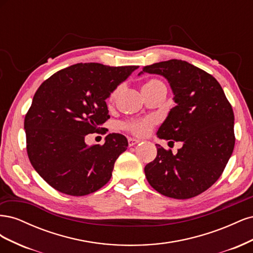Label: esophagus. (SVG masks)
Here are the masks:
<instances>
[{
  "mask_svg": "<svg viewBox=\"0 0 253 253\" xmlns=\"http://www.w3.org/2000/svg\"><path fill=\"white\" fill-rule=\"evenodd\" d=\"M127 142H128L129 147H133V145H135V144H137V143H139L140 141H139L138 139H135V138H128V139H127Z\"/></svg>",
  "mask_w": 253,
  "mask_h": 253,
  "instance_id": "obj_1",
  "label": "esophagus"
}]
</instances>
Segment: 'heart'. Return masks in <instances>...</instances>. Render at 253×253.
Here are the masks:
<instances>
[{
	"label": "heart",
	"instance_id": "1",
	"mask_svg": "<svg viewBox=\"0 0 253 253\" xmlns=\"http://www.w3.org/2000/svg\"><path fill=\"white\" fill-rule=\"evenodd\" d=\"M159 84H163V82H160L159 80L153 79V80H150L149 82L145 83L143 87H152V86L159 85ZM120 91H121L120 86L115 88L110 96L111 100H115V99L117 98V96L120 94ZM153 124H154V121L150 118H147V119H142V120L129 121V122H127V124H126L125 127L127 129V131H129L136 136H145L151 132V129L153 127Z\"/></svg>",
	"mask_w": 253,
	"mask_h": 253
}]
</instances>
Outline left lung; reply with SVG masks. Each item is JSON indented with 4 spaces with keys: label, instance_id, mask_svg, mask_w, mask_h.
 Instances as JSON below:
<instances>
[{
    "label": "left lung",
    "instance_id": "8db88e82",
    "mask_svg": "<svg viewBox=\"0 0 253 253\" xmlns=\"http://www.w3.org/2000/svg\"><path fill=\"white\" fill-rule=\"evenodd\" d=\"M165 77L176 103L156 133L160 139L182 141L173 154L156 144L157 156L144 167L157 192L176 200L203 193L223 173L234 148V114L217 80L182 60L144 66ZM173 142V141H171Z\"/></svg>",
    "mask_w": 253,
    "mask_h": 253
}]
</instances>
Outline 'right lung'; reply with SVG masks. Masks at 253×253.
<instances>
[{"mask_svg":"<svg viewBox=\"0 0 253 253\" xmlns=\"http://www.w3.org/2000/svg\"><path fill=\"white\" fill-rule=\"evenodd\" d=\"M137 68L78 63L53 74L38 88L24 120L27 154L53 189L83 196L111 179L127 139L113 133L103 145H87L85 136L102 129L110 118L105 100Z\"/></svg>","mask_w":253,"mask_h":253,"instance_id":"right-lung-1","label":"right lung"}]
</instances>
